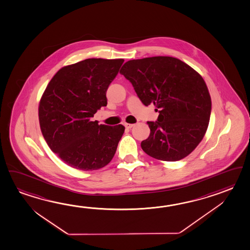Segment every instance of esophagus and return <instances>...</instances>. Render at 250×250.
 <instances>
[{
	"label": "esophagus",
	"mask_w": 250,
	"mask_h": 250,
	"mask_svg": "<svg viewBox=\"0 0 250 250\" xmlns=\"http://www.w3.org/2000/svg\"><path fill=\"white\" fill-rule=\"evenodd\" d=\"M124 126H125V127H127V128H131V127H133V126H134V124H131V123H125V124H124Z\"/></svg>",
	"instance_id": "34e87169"
}]
</instances>
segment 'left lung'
Here are the masks:
<instances>
[{
  "instance_id": "8db88e82",
  "label": "left lung",
  "mask_w": 250,
  "mask_h": 250,
  "mask_svg": "<svg viewBox=\"0 0 250 250\" xmlns=\"http://www.w3.org/2000/svg\"><path fill=\"white\" fill-rule=\"evenodd\" d=\"M120 74L146 106L153 104L160 113L157 122H148L151 132L141 143L143 151L164 162L189 155L210 119V95L201 74L180 59L163 56L129 60Z\"/></svg>"
}]
</instances>
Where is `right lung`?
I'll list each match as a JSON object with an SVG mask.
<instances>
[{
  "label": "right lung",
  "instance_id": "obj_1",
  "mask_svg": "<svg viewBox=\"0 0 250 250\" xmlns=\"http://www.w3.org/2000/svg\"><path fill=\"white\" fill-rule=\"evenodd\" d=\"M124 59H88L59 69L40 100L41 130L50 150L76 169L112 161L125 127L98 125L91 118L106 106V90Z\"/></svg>",
  "mask_w": 250,
  "mask_h": 250
}]
</instances>
